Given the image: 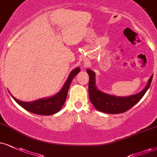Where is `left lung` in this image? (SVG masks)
Instances as JSON below:
<instances>
[{
  "label": "left lung",
  "mask_w": 157,
  "mask_h": 157,
  "mask_svg": "<svg viewBox=\"0 0 157 157\" xmlns=\"http://www.w3.org/2000/svg\"><path fill=\"white\" fill-rule=\"evenodd\" d=\"M86 72L90 76L89 96L91 102L98 111L110 114L124 113L140 101L149 88L153 78L151 75L146 87L138 94L129 97H117L98 90L95 85V73L90 69L86 70Z\"/></svg>",
  "instance_id": "left-lung-1"
}]
</instances>
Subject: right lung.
Listing matches in <instances>:
<instances>
[{
	"label": "right lung",
	"instance_id": "right-lung-1",
	"mask_svg": "<svg viewBox=\"0 0 157 157\" xmlns=\"http://www.w3.org/2000/svg\"><path fill=\"white\" fill-rule=\"evenodd\" d=\"M79 72H80L79 67H76L71 71L62 90L54 96L50 97V98H42V99L32 102H23L16 99L12 95L11 97L19 105L31 113L44 116L52 115V114L57 113L63 107V104L65 103V100H66L71 83L75 75L78 74Z\"/></svg>",
	"mask_w": 157,
	"mask_h": 157
}]
</instances>
